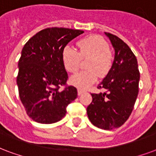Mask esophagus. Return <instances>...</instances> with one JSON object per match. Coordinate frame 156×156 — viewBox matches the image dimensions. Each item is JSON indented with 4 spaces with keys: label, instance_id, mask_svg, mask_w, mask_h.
I'll return each mask as SVG.
<instances>
[{
    "label": "esophagus",
    "instance_id": "esophagus-1",
    "mask_svg": "<svg viewBox=\"0 0 156 156\" xmlns=\"http://www.w3.org/2000/svg\"><path fill=\"white\" fill-rule=\"evenodd\" d=\"M77 93H78V95H81L84 93V91L83 90H81L78 89V90H77Z\"/></svg>",
    "mask_w": 156,
    "mask_h": 156
}]
</instances>
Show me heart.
<instances>
[{
    "instance_id": "obj_1",
    "label": "heart",
    "mask_w": 156,
    "mask_h": 156,
    "mask_svg": "<svg viewBox=\"0 0 156 156\" xmlns=\"http://www.w3.org/2000/svg\"><path fill=\"white\" fill-rule=\"evenodd\" d=\"M79 52L71 45H67L62 50L61 59L65 69L75 73L79 70L81 59L89 58L86 65L87 70L74 75L70 83L80 89H87L97 80L98 75L104 77L112 66V55L105 40L99 36H90L80 40Z\"/></svg>"
}]
</instances>
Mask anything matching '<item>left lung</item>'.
I'll return each instance as SVG.
<instances>
[{"label": "left lung", "instance_id": "1", "mask_svg": "<svg viewBox=\"0 0 156 156\" xmlns=\"http://www.w3.org/2000/svg\"><path fill=\"white\" fill-rule=\"evenodd\" d=\"M115 50L110 72L98 88L106 92L91 94L87 115L93 125L102 129L119 128L131 114L139 92L140 72L136 55L126 43L111 33L105 32Z\"/></svg>", "mask_w": 156, "mask_h": 156}]
</instances>
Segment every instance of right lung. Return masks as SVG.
I'll use <instances>...</instances> for the list:
<instances>
[{"instance_id": "obj_1", "label": "right lung", "mask_w": 156, "mask_h": 156, "mask_svg": "<svg viewBox=\"0 0 156 156\" xmlns=\"http://www.w3.org/2000/svg\"><path fill=\"white\" fill-rule=\"evenodd\" d=\"M82 33L68 28H46L24 45L16 83L21 103L34 121L57 122L66 115L67 105L76 99L74 86L60 90L68 79L61 54L65 46Z\"/></svg>"}]
</instances>
